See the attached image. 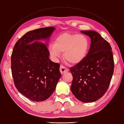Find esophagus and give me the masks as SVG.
<instances>
[{
	"mask_svg": "<svg viewBox=\"0 0 124 124\" xmlns=\"http://www.w3.org/2000/svg\"><path fill=\"white\" fill-rule=\"evenodd\" d=\"M69 71V69L68 68H65V67L62 66V65H60V71L62 74H64V73H65L66 72H68Z\"/></svg>",
	"mask_w": 124,
	"mask_h": 124,
	"instance_id": "esophagus-1",
	"label": "esophagus"
}]
</instances>
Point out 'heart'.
Here are the masks:
<instances>
[{
    "label": "heart",
    "mask_w": 124,
    "mask_h": 124,
    "mask_svg": "<svg viewBox=\"0 0 124 124\" xmlns=\"http://www.w3.org/2000/svg\"><path fill=\"white\" fill-rule=\"evenodd\" d=\"M90 42L82 34L64 33L55 39L53 45L49 46L50 54L55 58L63 53L64 59L71 64H78L86 58L88 54Z\"/></svg>",
    "instance_id": "obj_1"
}]
</instances>
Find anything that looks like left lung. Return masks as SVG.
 Wrapping results in <instances>:
<instances>
[{"mask_svg": "<svg viewBox=\"0 0 124 124\" xmlns=\"http://www.w3.org/2000/svg\"><path fill=\"white\" fill-rule=\"evenodd\" d=\"M91 38L86 58L70 69L73 80L71 91L82 102L96 101L108 90L112 78L114 62L111 46L94 31H81Z\"/></svg>", "mask_w": 124, "mask_h": 124, "instance_id": "1", "label": "left lung"}]
</instances>
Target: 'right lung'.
<instances>
[{
	"mask_svg": "<svg viewBox=\"0 0 124 124\" xmlns=\"http://www.w3.org/2000/svg\"><path fill=\"white\" fill-rule=\"evenodd\" d=\"M54 27L29 31L20 38L11 54V72L19 92L31 101L41 102L53 94L61 77L60 65L49 59L47 43Z\"/></svg>",
	"mask_w": 124,
	"mask_h": 124,
	"instance_id": "1",
	"label": "right lung"
}]
</instances>
